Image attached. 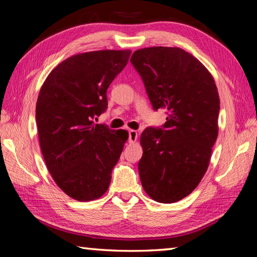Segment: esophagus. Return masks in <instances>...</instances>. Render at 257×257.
<instances>
[{
  "label": "esophagus",
  "instance_id": "esophagus-1",
  "mask_svg": "<svg viewBox=\"0 0 257 257\" xmlns=\"http://www.w3.org/2000/svg\"><path fill=\"white\" fill-rule=\"evenodd\" d=\"M138 139V133L136 130H129V143L130 144H134L136 143Z\"/></svg>",
  "mask_w": 257,
  "mask_h": 257
}]
</instances>
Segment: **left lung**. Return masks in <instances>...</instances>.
Masks as SVG:
<instances>
[{
  "instance_id": "obj_1",
  "label": "left lung",
  "mask_w": 257,
  "mask_h": 257,
  "mask_svg": "<svg viewBox=\"0 0 257 257\" xmlns=\"http://www.w3.org/2000/svg\"><path fill=\"white\" fill-rule=\"evenodd\" d=\"M133 66L144 81L154 110H165L163 128L141 135L139 177L159 203H176L201 182L219 134L220 98L211 72L179 47L154 46L134 52Z\"/></svg>"
}]
</instances>
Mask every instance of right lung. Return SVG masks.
Masks as SVG:
<instances>
[{"label":"right lung","instance_id":"right-lung-1","mask_svg":"<svg viewBox=\"0 0 257 257\" xmlns=\"http://www.w3.org/2000/svg\"><path fill=\"white\" fill-rule=\"evenodd\" d=\"M130 54L102 50L72 55L41 87L36 123L43 158L55 184L76 201L105 194L128 139L125 130L95 124L93 119L106 110V89Z\"/></svg>","mask_w":257,"mask_h":257}]
</instances>
